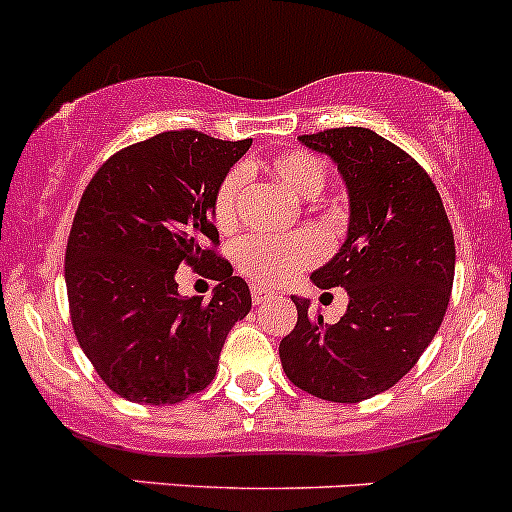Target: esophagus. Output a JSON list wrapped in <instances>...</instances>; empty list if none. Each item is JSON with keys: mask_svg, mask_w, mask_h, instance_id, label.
<instances>
[{"mask_svg": "<svg viewBox=\"0 0 512 512\" xmlns=\"http://www.w3.org/2000/svg\"><path fill=\"white\" fill-rule=\"evenodd\" d=\"M267 299H270V292H267V289L252 287V304H255V307H260V304H265Z\"/></svg>", "mask_w": 512, "mask_h": 512, "instance_id": "esophagus-1", "label": "esophagus"}]
</instances>
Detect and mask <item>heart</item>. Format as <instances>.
Wrapping results in <instances>:
<instances>
[{
	"label": "heart",
	"mask_w": 512,
	"mask_h": 512,
	"mask_svg": "<svg viewBox=\"0 0 512 512\" xmlns=\"http://www.w3.org/2000/svg\"><path fill=\"white\" fill-rule=\"evenodd\" d=\"M265 170L285 183L299 198H317L327 185V165L309 151H285L265 160ZM247 173L242 168L227 170L213 198L215 225L223 232L235 230L240 220L242 193ZM324 255V242L317 232L294 235H250L237 242L235 265L257 285H280Z\"/></svg>",
	"instance_id": "b5f03b06"
}]
</instances>
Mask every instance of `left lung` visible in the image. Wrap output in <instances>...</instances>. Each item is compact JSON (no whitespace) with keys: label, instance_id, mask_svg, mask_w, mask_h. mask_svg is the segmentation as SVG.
I'll return each mask as SVG.
<instances>
[{"label":"left lung","instance_id":"1","mask_svg":"<svg viewBox=\"0 0 512 512\" xmlns=\"http://www.w3.org/2000/svg\"><path fill=\"white\" fill-rule=\"evenodd\" d=\"M299 141L332 156L347 183V242L312 280L347 289L349 307L324 324L309 299L292 297L282 369L317 399L356 404L404 379L436 337L456 270L453 227L431 175L379 133L344 126Z\"/></svg>","mask_w":512,"mask_h":512}]
</instances>
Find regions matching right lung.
Masks as SVG:
<instances>
[{"instance_id": "add662e5", "label": "right lung", "mask_w": 512, "mask_h": 512, "mask_svg": "<svg viewBox=\"0 0 512 512\" xmlns=\"http://www.w3.org/2000/svg\"><path fill=\"white\" fill-rule=\"evenodd\" d=\"M252 146L180 128L113 153L96 170L66 242L74 334L111 391L136 404H178L213 381L227 332L252 307L218 255L213 198ZM218 279L214 299L185 300L174 270Z\"/></svg>"}]
</instances>
